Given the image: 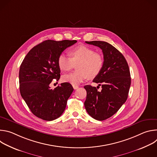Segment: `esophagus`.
Instances as JSON below:
<instances>
[{
	"label": "esophagus",
	"instance_id": "esophagus-1",
	"mask_svg": "<svg viewBox=\"0 0 157 157\" xmlns=\"http://www.w3.org/2000/svg\"><path fill=\"white\" fill-rule=\"evenodd\" d=\"M73 87L74 89H77L79 87L78 86H75V85H73Z\"/></svg>",
	"mask_w": 157,
	"mask_h": 157
}]
</instances>
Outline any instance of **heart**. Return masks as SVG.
<instances>
[{
  "mask_svg": "<svg viewBox=\"0 0 157 157\" xmlns=\"http://www.w3.org/2000/svg\"><path fill=\"white\" fill-rule=\"evenodd\" d=\"M70 58L61 54L58 58L57 63L59 68L63 71H68L77 64L78 71L64 75L62 77L64 82L72 85H78L87 78L94 79L101 72L104 59L102 55L85 45H79L69 52Z\"/></svg>",
  "mask_w": 157,
  "mask_h": 157,
  "instance_id": "1",
  "label": "heart"
}]
</instances>
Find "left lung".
<instances>
[{
    "mask_svg": "<svg viewBox=\"0 0 157 157\" xmlns=\"http://www.w3.org/2000/svg\"><path fill=\"white\" fill-rule=\"evenodd\" d=\"M99 47L104 55V64L101 73L93 82L97 87L86 85L87 96L84 107L94 119L104 121L116 114L125 102L131 84L127 62L123 55L112 44L102 41H86ZM100 85L101 91H97Z\"/></svg>",
    "mask_w": 157,
    "mask_h": 157,
    "instance_id": "8db88e82",
    "label": "left lung"
}]
</instances>
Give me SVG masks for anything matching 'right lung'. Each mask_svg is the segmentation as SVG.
I'll list each match as a JSON object with an SVG mask.
<instances>
[{"label": "right lung", "mask_w": 157, "mask_h": 157, "mask_svg": "<svg viewBox=\"0 0 157 157\" xmlns=\"http://www.w3.org/2000/svg\"><path fill=\"white\" fill-rule=\"evenodd\" d=\"M76 42L45 40L32 48L22 61L19 71L20 94L37 117L51 121L63 113L73 87L63 82L53 89L50 84L60 78L58 56Z\"/></svg>", "instance_id": "add662e5"}]
</instances>
